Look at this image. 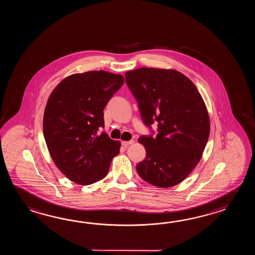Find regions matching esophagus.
Here are the masks:
<instances>
[{
  "instance_id": "esophagus-1",
  "label": "esophagus",
  "mask_w": 255,
  "mask_h": 255,
  "mask_svg": "<svg viewBox=\"0 0 255 255\" xmlns=\"http://www.w3.org/2000/svg\"><path fill=\"white\" fill-rule=\"evenodd\" d=\"M134 143V140H129V141H122V146H129V145H132Z\"/></svg>"
}]
</instances>
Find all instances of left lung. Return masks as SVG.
I'll return each mask as SVG.
<instances>
[{"instance_id":"1","label":"left lung","mask_w":255,"mask_h":255,"mask_svg":"<svg viewBox=\"0 0 255 255\" xmlns=\"http://www.w3.org/2000/svg\"><path fill=\"white\" fill-rule=\"evenodd\" d=\"M126 83L150 131L138 138L146 155L136 165L137 173L160 188L179 184L200 161L210 135L201 94L188 77L175 70L142 67L127 72ZM154 123L156 131L151 129Z\"/></svg>"}]
</instances>
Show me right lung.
I'll return each instance as SVG.
<instances>
[{"instance_id":"1","label":"right lung","mask_w":255,"mask_h":255,"mask_svg":"<svg viewBox=\"0 0 255 255\" xmlns=\"http://www.w3.org/2000/svg\"><path fill=\"white\" fill-rule=\"evenodd\" d=\"M124 77L90 71L66 77L54 88L44 109L43 135L54 164L77 184L90 185L109 173L120 143L99 130L104 109Z\"/></svg>"}]
</instances>
